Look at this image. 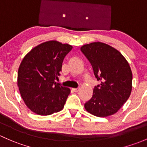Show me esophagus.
<instances>
[{
	"label": "esophagus",
	"instance_id": "obj_1",
	"mask_svg": "<svg viewBox=\"0 0 147 147\" xmlns=\"http://www.w3.org/2000/svg\"><path fill=\"white\" fill-rule=\"evenodd\" d=\"M80 90V88H72V90L74 92H78Z\"/></svg>",
	"mask_w": 147,
	"mask_h": 147
}]
</instances>
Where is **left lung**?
I'll return each instance as SVG.
<instances>
[{
  "mask_svg": "<svg viewBox=\"0 0 147 147\" xmlns=\"http://www.w3.org/2000/svg\"><path fill=\"white\" fill-rule=\"evenodd\" d=\"M81 51L93 67L100 84L84 105L86 111L105 117L117 113L127 100L132 88V73L129 63L113 47L96 42L83 45Z\"/></svg>",
  "mask_w": 147,
  "mask_h": 147,
  "instance_id": "left-lung-1",
  "label": "left lung"
}]
</instances>
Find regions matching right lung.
Wrapping results in <instances>:
<instances>
[{"label":"right lung","mask_w":147,"mask_h":147,"mask_svg":"<svg viewBox=\"0 0 147 147\" xmlns=\"http://www.w3.org/2000/svg\"><path fill=\"white\" fill-rule=\"evenodd\" d=\"M72 48L58 41H47L33 48L21 61L18 86L25 105L33 113L49 115L63 108L71 90L55 80Z\"/></svg>","instance_id":"add662e5"}]
</instances>
